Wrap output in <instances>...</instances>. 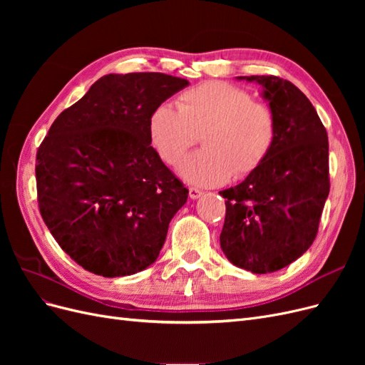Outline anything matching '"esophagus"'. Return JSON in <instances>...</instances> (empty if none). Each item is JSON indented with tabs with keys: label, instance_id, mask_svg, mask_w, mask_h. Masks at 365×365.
<instances>
[{
	"label": "esophagus",
	"instance_id": "obj_1",
	"mask_svg": "<svg viewBox=\"0 0 365 365\" xmlns=\"http://www.w3.org/2000/svg\"><path fill=\"white\" fill-rule=\"evenodd\" d=\"M204 193L200 190V189H196V187H190L189 189V196H190V200H197V197H201Z\"/></svg>",
	"mask_w": 365,
	"mask_h": 365
}]
</instances>
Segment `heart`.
<instances>
[{
    "instance_id": "b5f03b06",
    "label": "heart",
    "mask_w": 365,
    "mask_h": 365,
    "mask_svg": "<svg viewBox=\"0 0 365 365\" xmlns=\"http://www.w3.org/2000/svg\"><path fill=\"white\" fill-rule=\"evenodd\" d=\"M149 140L160 158L178 164L201 134L204 149L180 165L182 178L196 185L213 187L231 175L244 178L268 158L277 135L272 109L254 102L248 91L224 82H207L185 90L176 108L161 103L148 121Z\"/></svg>"
}]
</instances>
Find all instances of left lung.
I'll return each instance as SVG.
<instances>
[{"instance_id": "8db88e82", "label": "left lung", "mask_w": 365, "mask_h": 365, "mask_svg": "<svg viewBox=\"0 0 365 365\" xmlns=\"http://www.w3.org/2000/svg\"><path fill=\"white\" fill-rule=\"evenodd\" d=\"M256 82L277 121L268 158L227 197L220 248L237 268L267 274L309 250L329 196L327 132L309 98L275 76H239Z\"/></svg>"}]
</instances>
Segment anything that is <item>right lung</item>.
I'll return each instance as SVG.
<instances>
[{"label": "right lung", "instance_id": "add662e5", "mask_svg": "<svg viewBox=\"0 0 365 365\" xmlns=\"http://www.w3.org/2000/svg\"><path fill=\"white\" fill-rule=\"evenodd\" d=\"M185 86L163 73L106 74L59 114L39 146L42 219L86 271L123 277L157 260L189 190L150 146L148 121Z\"/></svg>", "mask_w": 365, "mask_h": 365}]
</instances>
